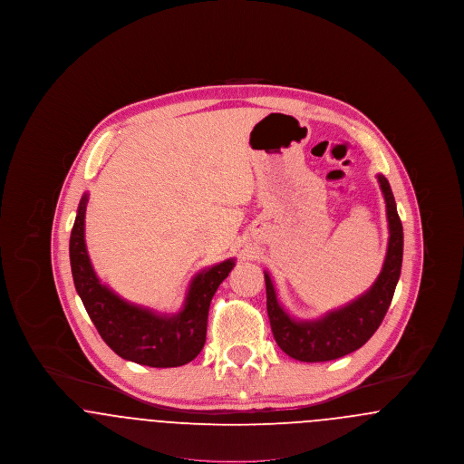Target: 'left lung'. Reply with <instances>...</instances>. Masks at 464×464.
I'll return each instance as SVG.
<instances>
[{
  "label": "left lung",
  "instance_id": "8db88e82",
  "mask_svg": "<svg viewBox=\"0 0 464 464\" xmlns=\"http://www.w3.org/2000/svg\"><path fill=\"white\" fill-rule=\"evenodd\" d=\"M377 180L386 201L390 238L382 269L365 294L318 320H295L278 303L271 276L265 271L266 306L275 341L299 362H329L353 353L374 335L392 304L403 257V227L388 179L377 176Z\"/></svg>",
  "mask_w": 464,
  "mask_h": 464
}]
</instances>
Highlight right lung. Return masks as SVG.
Wrapping results in <instances>:
<instances>
[{"label":"right lung","instance_id":"right-lung-1","mask_svg":"<svg viewBox=\"0 0 464 464\" xmlns=\"http://www.w3.org/2000/svg\"><path fill=\"white\" fill-rule=\"evenodd\" d=\"M85 193L69 238L72 280L90 320L118 356L148 367H180L198 356L207 337L210 301L229 275L235 259L199 271L191 280L182 309L163 314L121 299L95 275L85 243Z\"/></svg>","mask_w":464,"mask_h":464}]
</instances>
